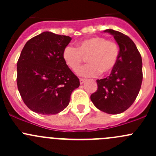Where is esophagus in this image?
I'll use <instances>...</instances> for the list:
<instances>
[{"mask_svg": "<svg viewBox=\"0 0 156 156\" xmlns=\"http://www.w3.org/2000/svg\"><path fill=\"white\" fill-rule=\"evenodd\" d=\"M85 81H86V79H84V78H80V84H83Z\"/></svg>", "mask_w": 156, "mask_h": 156, "instance_id": "obj_1", "label": "esophagus"}]
</instances>
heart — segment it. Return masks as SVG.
<instances>
[{
	"instance_id": "heart-1",
	"label": "heart",
	"mask_w": 156,
	"mask_h": 156,
	"mask_svg": "<svg viewBox=\"0 0 156 156\" xmlns=\"http://www.w3.org/2000/svg\"><path fill=\"white\" fill-rule=\"evenodd\" d=\"M119 57V45L103 37L84 39L77 44L76 48L67 46L62 52L64 62L74 72L80 68L86 58L88 64L78 72L82 77H96L100 73H109L115 67Z\"/></svg>"
}]
</instances>
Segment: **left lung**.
<instances>
[{
    "label": "left lung",
    "mask_w": 156,
    "mask_h": 156,
    "mask_svg": "<svg viewBox=\"0 0 156 156\" xmlns=\"http://www.w3.org/2000/svg\"><path fill=\"white\" fill-rule=\"evenodd\" d=\"M119 46L117 64L107 78L97 80V90L90 100L100 111L119 114L136 100L143 81L142 58L133 41L123 33L106 29Z\"/></svg>",
    "instance_id": "obj_1"
}]
</instances>
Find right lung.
I'll return each mask as SVG.
<instances>
[{"label": "right lung", "mask_w": 156, "mask_h": 156, "mask_svg": "<svg viewBox=\"0 0 156 156\" xmlns=\"http://www.w3.org/2000/svg\"><path fill=\"white\" fill-rule=\"evenodd\" d=\"M72 38L44 31L26 42L17 62V87L25 104L41 115H55L68 106L80 81L62 58Z\"/></svg>", "instance_id": "right-lung-1"}]
</instances>
